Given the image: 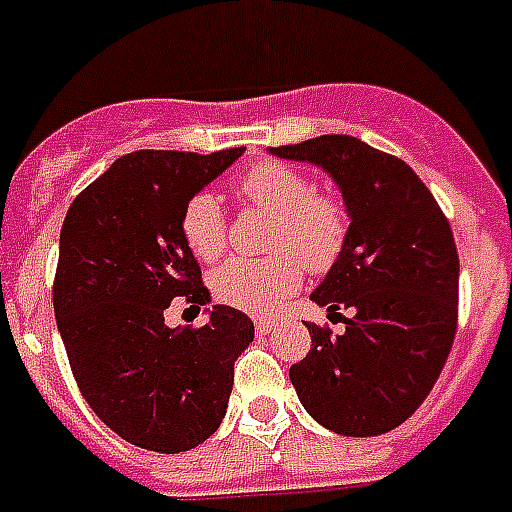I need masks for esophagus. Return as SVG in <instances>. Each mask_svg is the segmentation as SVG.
<instances>
[{"mask_svg":"<svg viewBox=\"0 0 512 512\" xmlns=\"http://www.w3.org/2000/svg\"><path fill=\"white\" fill-rule=\"evenodd\" d=\"M255 329L260 332V335H271L273 329H276V321H273V319H257Z\"/></svg>","mask_w":512,"mask_h":512,"instance_id":"1","label":"esophagus"}]
</instances>
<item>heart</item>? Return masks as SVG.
I'll list each match as a JSON object with an SVG mask.
<instances>
[{
	"instance_id": "b5f03b06",
	"label": "heart",
	"mask_w": 512,
	"mask_h": 512,
	"mask_svg": "<svg viewBox=\"0 0 512 512\" xmlns=\"http://www.w3.org/2000/svg\"><path fill=\"white\" fill-rule=\"evenodd\" d=\"M236 191L247 204L276 217L268 249L279 252L263 260L233 257L212 273V292L220 303L239 311L271 313L303 281V265L313 273L335 268L350 233L348 209L332 193H319L305 172L284 162H260L244 172ZM180 231L201 263L225 252L228 225L212 193L188 199Z\"/></svg>"
}]
</instances>
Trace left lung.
Returning a JSON list of instances; mask_svg holds the SVG:
<instances>
[{
  "label": "left lung",
  "mask_w": 512,
  "mask_h": 512,
  "mask_svg": "<svg viewBox=\"0 0 512 512\" xmlns=\"http://www.w3.org/2000/svg\"><path fill=\"white\" fill-rule=\"evenodd\" d=\"M271 154L311 162L340 185L345 252L311 295L345 332L308 324L311 350L289 369L300 404L340 436H380L409 420L444 369L457 332L460 257L428 185L398 156L350 135Z\"/></svg>",
  "instance_id": "left-lung-1"
}]
</instances>
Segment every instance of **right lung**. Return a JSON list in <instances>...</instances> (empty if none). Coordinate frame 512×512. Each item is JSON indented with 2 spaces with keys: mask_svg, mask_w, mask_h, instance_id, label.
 Here are the masks:
<instances>
[{
  "mask_svg": "<svg viewBox=\"0 0 512 512\" xmlns=\"http://www.w3.org/2000/svg\"><path fill=\"white\" fill-rule=\"evenodd\" d=\"M241 154L135 151L87 185L63 220L52 305L68 364L92 412L148 452H188L220 428L233 361L255 337L247 313L228 305H212L204 327L164 324L177 297L209 303L180 217Z\"/></svg>",
  "mask_w": 512,
  "mask_h": 512,
  "instance_id": "right-lung-1",
  "label": "right lung"
}]
</instances>
